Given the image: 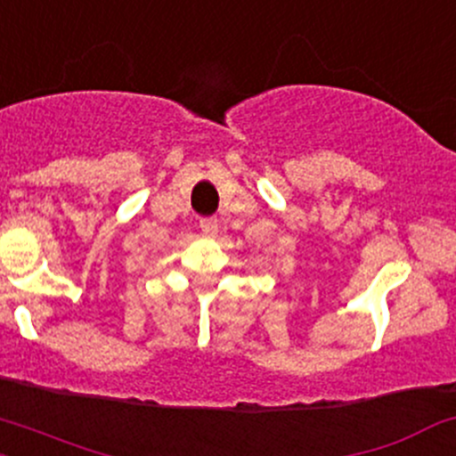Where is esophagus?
<instances>
[{
    "instance_id": "esophagus-1",
    "label": "esophagus",
    "mask_w": 456,
    "mask_h": 456,
    "mask_svg": "<svg viewBox=\"0 0 456 456\" xmlns=\"http://www.w3.org/2000/svg\"><path fill=\"white\" fill-rule=\"evenodd\" d=\"M200 233H203L205 238L218 236V220H216V218H203V220H200Z\"/></svg>"
}]
</instances>
